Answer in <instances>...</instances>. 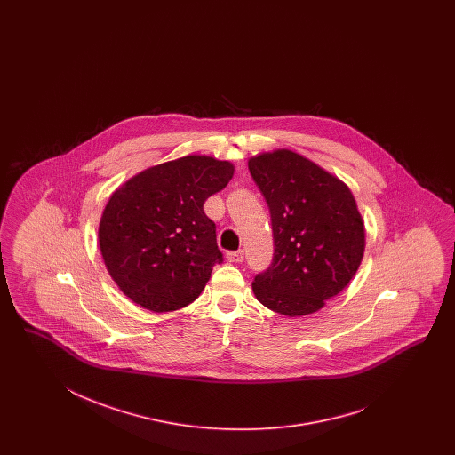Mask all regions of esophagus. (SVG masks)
<instances>
[{
	"label": "esophagus",
	"mask_w": 455,
	"mask_h": 455,
	"mask_svg": "<svg viewBox=\"0 0 455 455\" xmlns=\"http://www.w3.org/2000/svg\"><path fill=\"white\" fill-rule=\"evenodd\" d=\"M227 259H228V262H243V250H234V251H228V253H227Z\"/></svg>",
	"instance_id": "obj_1"
}]
</instances>
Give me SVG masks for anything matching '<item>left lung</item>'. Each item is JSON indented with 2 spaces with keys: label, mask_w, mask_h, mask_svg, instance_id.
Returning a JSON list of instances; mask_svg holds the SVG:
<instances>
[{
  "label": "left lung",
  "mask_w": 455,
  "mask_h": 455,
  "mask_svg": "<svg viewBox=\"0 0 455 455\" xmlns=\"http://www.w3.org/2000/svg\"><path fill=\"white\" fill-rule=\"evenodd\" d=\"M270 210L275 253L251 289L267 308L287 317L320 310L357 274L365 227L342 180L291 150L248 160Z\"/></svg>",
  "instance_id": "left-lung-1"
}]
</instances>
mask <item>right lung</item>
<instances>
[{"instance_id": "right-lung-1", "label": "right lung", "mask_w": 455, "mask_h": 455, "mask_svg": "<svg viewBox=\"0 0 455 455\" xmlns=\"http://www.w3.org/2000/svg\"><path fill=\"white\" fill-rule=\"evenodd\" d=\"M234 170L227 160L188 155L150 166L113 192L98 242L108 274L132 302L160 314L198 299L223 260L204 204Z\"/></svg>"}]
</instances>
